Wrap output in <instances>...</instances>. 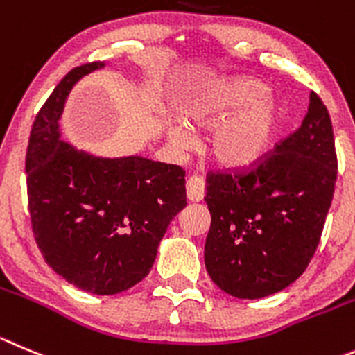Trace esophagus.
Here are the masks:
<instances>
[{
    "instance_id": "34e87169",
    "label": "esophagus",
    "mask_w": 355,
    "mask_h": 355,
    "mask_svg": "<svg viewBox=\"0 0 355 355\" xmlns=\"http://www.w3.org/2000/svg\"><path fill=\"white\" fill-rule=\"evenodd\" d=\"M187 200L193 203H200L205 198V182L200 177H191L187 180Z\"/></svg>"
}]
</instances>
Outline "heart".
Here are the masks:
<instances>
[{"label": "heart", "instance_id": "1", "mask_svg": "<svg viewBox=\"0 0 355 355\" xmlns=\"http://www.w3.org/2000/svg\"><path fill=\"white\" fill-rule=\"evenodd\" d=\"M184 122L168 125V140L175 148L194 144L189 125L216 131L208 152L218 166L247 170L259 164L273 148L282 129L284 110L270 98V89L248 77L217 80L187 99L182 107Z\"/></svg>", "mask_w": 355, "mask_h": 355}]
</instances>
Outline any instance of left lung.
I'll list each match as a JSON object with an SVG mask.
<instances>
[{
	"mask_svg": "<svg viewBox=\"0 0 355 355\" xmlns=\"http://www.w3.org/2000/svg\"><path fill=\"white\" fill-rule=\"evenodd\" d=\"M336 182L333 125L315 92L303 124L248 173L210 175L205 266L215 286L261 300L291 284L313 257Z\"/></svg>",
	"mask_w": 355,
	"mask_h": 355,
	"instance_id": "left-lung-1",
	"label": "left lung"
}]
</instances>
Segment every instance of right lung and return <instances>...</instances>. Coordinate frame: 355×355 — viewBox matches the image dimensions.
<instances>
[{
    "instance_id": "right-lung-1",
    "label": "right lung",
    "mask_w": 355,
    "mask_h": 355,
    "mask_svg": "<svg viewBox=\"0 0 355 355\" xmlns=\"http://www.w3.org/2000/svg\"><path fill=\"white\" fill-rule=\"evenodd\" d=\"M62 78L35 119L26 154L33 233L49 266L78 289L112 296L152 270L170 223L184 210L185 171L141 155L105 157L62 140L66 99L85 75Z\"/></svg>"
}]
</instances>
